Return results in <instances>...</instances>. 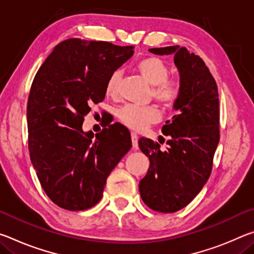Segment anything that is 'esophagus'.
<instances>
[{
    "label": "esophagus",
    "mask_w": 254,
    "mask_h": 254,
    "mask_svg": "<svg viewBox=\"0 0 254 254\" xmlns=\"http://www.w3.org/2000/svg\"><path fill=\"white\" fill-rule=\"evenodd\" d=\"M131 140H132V147L137 148V135L135 133H131Z\"/></svg>",
    "instance_id": "34e87169"
}]
</instances>
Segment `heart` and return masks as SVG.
Listing matches in <instances>:
<instances>
[{"label":"heart","mask_w":254,"mask_h":254,"mask_svg":"<svg viewBox=\"0 0 254 254\" xmlns=\"http://www.w3.org/2000/svg\"><path fill=\"white\" fill-rule=\"evenodd\" d=\"M136 70L152 87V96L166 107L173 106L180 96L178 79L168 78L169 67L165 60L158 57H147L136 64ZM122 71L115 70L111 74L105 86V93L110 97H118ZM118 118L124 126L134 131H142L150 124L160 119V111L157 106L137 107L127 105L119 111Z\"/></svg>","instance_id":"heart-1"}]
</instances>
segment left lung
<instances>
[{"label":"left lung","instance_id":"obj_1","mask_svg":"<svg viewBox=\"0 0 254 254\" xmlns=\"http://www.w3.org/2000/svg\"><path fill=\"white\" fill-rule=\"evenodd\" d=\"M154 55H175L180 76L177 114L162 127L169 136L166 149L147 137L139 147L150 167L139 184L141 198L156 212L184 208L201 190L212 173L220 141V102L217 85L199 56L179 46L149 49ZM161 143V142H160Z\"/></svg>","mask_w":254,"mask_h":254}]
</instances>
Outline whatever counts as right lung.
Returning a JSON list of instances; mask_svg holds the SVG:
<instances>
[{
    "instance_id": "obj_1",
    "label": "right lung",
    "mask_w": 254,
    "mask_h": 254,
    "mask_svg": "<svg viewBox=\"0 0 254 254\" xmlns=\"http://www.w3.org/2000/svg\"><path fill=\"white\" fill-rule=\"evenodd\" d=\"M133 48L67 39L34 76L27 106L30 159L41 187L59 207L84 210L96 205L111 171L132 147L130 133L119 123L95 136L81 127Z\"/></svg>"
}]
</instances>
